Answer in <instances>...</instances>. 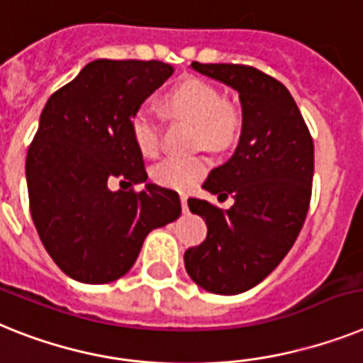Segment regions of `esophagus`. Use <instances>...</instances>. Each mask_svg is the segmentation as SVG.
Segmentation results:
<instances>
[{
  "mask_svg": "<svg viewBox=\"0 0 363 363\" xmlns=\"http://www.w3.org/2000/svg\"><path fill=\"white\" fill-rule=\"evenodd\" d=\"M181 205H182V212H188V197L182 194L181 196Z\"/></svg>",
  "mask_w": 363,
  "mask_h": 363,
  "instance_id": "1",
  "label": "esophagus"
}]
</instances>
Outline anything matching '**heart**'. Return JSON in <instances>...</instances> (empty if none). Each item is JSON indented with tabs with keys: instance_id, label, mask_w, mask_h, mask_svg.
Masks as SVG:
<instances>
[{
	"instance_id": "heart-1",
	"label": "heart",
	"mask_w": 363,
	"mask_h": 363,
	"mask_svg": "<svg viewBox=\"0 0 363 363\" xmlns=\"http://www.w3.org/2000/svg\"><path fill=\"white\" fill-rule=\"evenodd\" d=\"M167 111L175 118L196 125L194 145L208 149H225L233 145L242 130V116L223 99L218 86L199 77H188L167 92ZM130 135L136 147L144 155L158 153L162 144V123L151 106H140L130 116ZM208 169L203 155L167 157L157 162L151 177L158 186L188 191L196 186Z\"/></svg>"
}]
</instances>
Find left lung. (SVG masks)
I'll use <instances>...</instances> for the list:
<instances>
[{"label": "left lung", "mask_w": 363, "mask_h": 363, "mask_svg": "<svg viewBox=\"0 0 363 363\" xmlns=\"http://www.w3.org/2000/svg\"><path fill=\"white\" fill-rule=\"evenodd\" d=\"M196 72L240 94V144L203 188L234 197L228 210L188 199L206 221L205 242L184 252L191 280L218 295L251 290L288 255L308 214L313 140L284 84L245 64L191 62Z\"/></svg>", "instance_id": "8db88e82"}]
</instances>
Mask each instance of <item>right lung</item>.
Wrapping results in <instances>:
<instances>
[{
	"instance_id": "obj_1",
	"label": "right lung",
	"mask_w": 363,
	"mask_h": 363,
	"mask_svg": "<svg viewBox=\"0 0 363 363\" xmlns=\"http://www.w3.org/2000/svg\"><path fill=\"white\" fill-rule=\"evenodd\" d=\"M175 72L160 60L86 64L48 99L26 160L29 210L45 251L72 279L105 284L135 266L145 236L181 216L175 191L145 184L130 116ZM118 178L122 189L111 192Z\"/></svg>"
}]
</instances>
